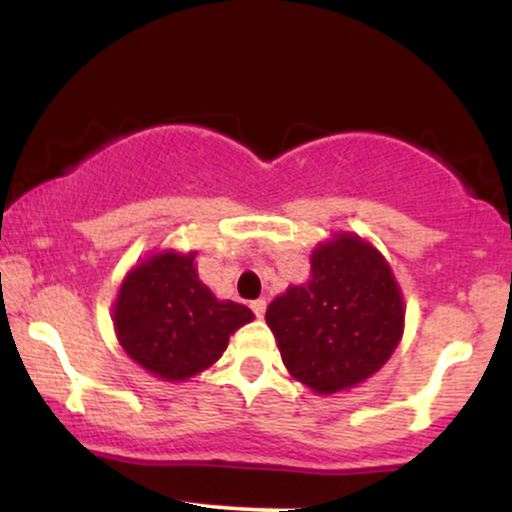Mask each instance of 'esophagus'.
Returning <instances> with one entry per match:
<instances>
[{
	"instance_id": "obj_1",
	"label": "esophagus",
	"mask_w": 512,
	"mask_h": 512,
	"mask_svg": "<svg viewBox=\"0 0 512 512\" xmlns=\"http://www.w3.org/2000/svg\"><path fill=\"white\" fill-rule=\"evenodd\" d=\"M250 308L257 317H264V310H267V301H264V298H257V301L250 303Z\"/></svg>"
}]
</instances>
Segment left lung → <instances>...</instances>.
<instances>
[{
    "label": "left lung",
    "mask_w": 512,
    "mask_h": 512,
    "mask_svg": "<svg viewBox=\"0 0 512 512\" xmlns=\"http://www.w3.org/2000/svg\"><path fill=\"white\" fill-rule=\"evenodd\" d=\"M289 373L317 395L349 390L378 373L404 332V301L390 264L354 233L310 255V279L267 308Z\"/></svg>",
    "instance_id": "left-lung-1"
}]
</instances>
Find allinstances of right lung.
<instances>
[{
  "instance_id": "add662e5",
  "label": "right lung",
  "mask_w": 512,
  "mask_h": 512,
  "mask_svg": "<svg viewBox=\"0 0 512 512\" xmlns=\"http://www.w3.org/2000/svg\"><path fill=\"white\" fill-rule=\"evenodd\" d=\"M195 255L166 250L139 262L113 308L117 342L127 356L168 383L214 366L228 337L255 317L245 305L219 301L199 281Z\"/></svg>"
}]
</instances>
